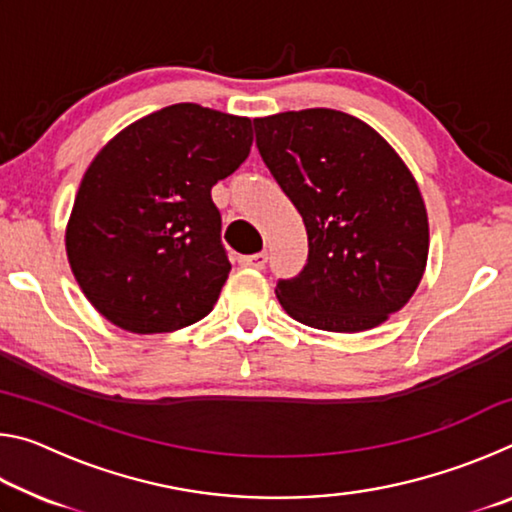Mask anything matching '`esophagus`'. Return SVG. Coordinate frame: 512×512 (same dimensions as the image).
Masks as SVG:
<instances>
[{"label":"esophagus","instance_id":"34e87169","mask_svg":"<svg viewBox=\"0 0 512 512\" xmlns=\"http://www.w3.org/2000/svg\"><path fill=\"white\" fill-rule=\"evenodd\" d=\"M241 266H250V268H257V271H262V268H266V262H268V255L266 253H255V255H246L239 259Z\"/></svg>","mask_w":512,"mask_h":512}]
</instances>
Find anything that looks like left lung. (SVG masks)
<instances>
[{
  "instance_id": "obj_1",
  "label": "left lung",
  "mask_w": 512,
  "mask_h": 512,
  "mask_svg": "<svg viewBox=\"0 0 512 512\" xmlns=\"http://www.w3.org/2000/svg\"><path fill=\"white\" fill-rule=\"evenodd\" d=\"M255 137L309 239L302 271L277 280L284 311L327 332H363L400 311L422 280L429 223L391 144L329 108L255 119Z\"/></svg>"
}]
</instances>
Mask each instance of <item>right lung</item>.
<instances>
[{
  "instance_id": "1",
  "label": "right lung",
  "mask_w": 512,
  "mask_h": 512,
  "mask_svg": "<svg viewBox=\"0 0 512 512\" xmlns=\"http://www.w3.org/2000/svg\"><path fill=\"white\" fill-rule=\"evenodd\" d=\"M250 144L248 117L176 103L94 158L65 244L85 298L112 325L160 334L210 314L232 268L212 187L241 167Z\"/></svg>"
}]
</instances>
